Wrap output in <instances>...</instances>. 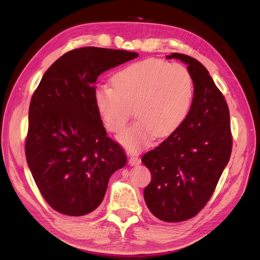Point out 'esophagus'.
<instances>
[{"label": "esophagus", "instance_id": "1", "mask_svg": "<svg viewBox=\"0 0 260 260\" xmlns=\"http://www.w3.org/2000/svg\"><path fill=\"white\" fill-rule=\"evenodd\" d=\"M141 164V159L139 158V157H136V156H131L129 158V165L130 166H138V165Z\"/></svg>", "mask_w": 260, "mask_h": 260}]
</instances>
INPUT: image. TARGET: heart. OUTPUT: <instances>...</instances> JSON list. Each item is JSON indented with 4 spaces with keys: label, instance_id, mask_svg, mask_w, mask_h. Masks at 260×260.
<instances>
[{
    "label": "heart",
    "instance_id": "heart-1",
    "mask_svg": "<svg viewBox=\"0 0 260 260\" xmlns=\"http://www.w3.org/2000/svg\"><path fill=\"white\" fill-rule=\"evenodd\" d=\"M113 86L100 85L94 104L105 128L120 133L135 109L138 122L118 137L131 152L148 145L155 137L176 132L190 114L194 82L190 72L178 62L146 59L118 72Z\"/></svg>",
    "mask_w": 260,
    "mask_h": 260
}]
</instances>
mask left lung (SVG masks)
Returning a JSON list of instances; mask_svg holds the SVG:
<instances>
[{"instance_id":"obj_1","label":"left lung","mask_w":260,"mask_h":260,"mask_svg":"<svg viewBox=\"0 0 260 260\" xmlns=\"http://www.w3.org/2000/svg\"><path fill=\"white\" fill-rule=\"evenodd\" d=\"M187 65L194 99L183 124L142 161L152 180L144 200L152 214L166 222H181L206 205L232 151L229 107L205 66L191 56L172 53Z\"/></svg>"}]
</instances>
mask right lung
Instances as JSON below:
<instances>
[{
  "label": "right lung",
  "mask_w": 260,
  "mask_h": 260,
  "mask_svg": "<svg viewBox=\"0 0 260 260\" xmlns=\"http://www.w3.org/2000/svg\"><path fill=\"white\" fill-rule=\"evenodd\" d=\"M138 56L94 46L69 51L46 70L34 93L26 158L44 200L62 215L95 210L109 178L127 162L121 146L106 136L94 84L101 74Z\"/></svg>",
  "instance_id": "obj_1"
}]
</instances>
